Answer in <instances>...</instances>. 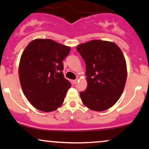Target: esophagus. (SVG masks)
Listing matches in <instances>:
<instances>
[{
	"mask_svg": "<svg viewBox=\"0 0 149 149\" xmlns=\"http://www.w3.org/2000/svg\"><path fill=\"white\" fill-rule=\"evenodd\" d=\"M77 82H78V80H72V83H73V84H76Z\"/></svg>",
	"mask_w": 149,
	"mask_h": 149,
	"instance_id": "obj_1",
	"label": "esophagus"
}]
</instances>
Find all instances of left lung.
<instances>
[{
	"label": "left lung",
	"mask_w": 149,
	"mask_h": 149,
	"mask_svg": "<svg viewBox=\"0 0 149 149\" xmlns=\"http://www.w3.org/2000/svg\"><path fill=\"white\" fill-rule=\"evenodd\" d=\"M86 65L87 89L80 92L89 109L102 111L119 100L127 78L126 61L120 47L112 42L92 40L76 47Z\"/></svg>",
	"instance_id": "obj_1"
}]
</instances>
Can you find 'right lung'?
<instances>
[{
	"instance_id": "obj_1",
	"label": "right lung",
	"mask_w": 149,
	"mask_h": 149,
	"mask_svg": "<svg viewBox=\"0 0 149 149\" xmlns=\"http://www.w3.org/2000/svg\"><path fill=\"white\" fill-rule=\"evenodd\" d=\"M70 49L50 39H36L24 50L19 66L20 84L36 109L53 111L64 102L71 83L64 78L62 61Z\"/></svg>"
}]
</instances>
